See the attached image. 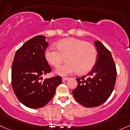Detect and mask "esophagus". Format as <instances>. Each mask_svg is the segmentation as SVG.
Returning a JSON list of instances; mask_svg holds the SVG:
<instances>
[{
    "label": "esophagus",
    "instance_id": "obj_1",
    "mask_svg": "<svg viewBox=\"0 0 130 130\" xmlns=\"http://www.w3.org/2000/svg\"><path fill=\"white\" fill-rule=\"evenodd\" d=\"M69 79V78H67V77H63L62 78V81L63 82H65V81H67V80Z\"/></svg>",
    "mask_w": 130,
    "mask_h": 130
}]
</instances>
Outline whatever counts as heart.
<instances>
[{
  "instance_id": "b5f03b06",
  "label": "heart",
  "mask_w": 130,
  "mask_h": 130,
  "mask_svg": "<svg viewBox=\"0 0 130 130\" xmlns=\"http://www.w3.org/2000/svg\"><path fill=\"white\" fill-rule=\"evenodd\" d=\"M57 50L48 48L45 52V58L52 66L58 67L65 60L67 62L55 70L57 75L66 76L78 71L86 73L91 70L96 63L97 51L95 46L87 41L75 38H68L55 43Z\"/></svg>"
}]
</instances>
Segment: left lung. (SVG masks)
Segmentation results:
<instances>
[{
  "mask_svg": "<svg viewBox=\"0 0 130 130\" xmlns=\"http://www.w3.org/2000/svg\"><path fill=\"white\" fill-rule=\"evenodd\" d=\"M97 51L96 62L85 76L77 78L78 86L72 91L80 104L85 107H95L106 102L114 89L117 69L110 52L99 40L95 41Z\"/></svg>",
  "mask_w": 130,
  "mask_h": 130,
  "instance_id": "8db88e82",
  "label": "left lung"
}]
</instances>
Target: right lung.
<instances>
[{
  "instance_id": "obj_1",
  "label": "right lung",
  "mask_w": 130,
  "mask_h": 130,
  "mask_svg": "<svg viewBox=\"0 0 130 130\" xmlns=\"http://www.w3.org/2000/svg\"><path fill=\"white\" fill-rule=\"evenodd\" d=\"M46 37L37 35L16 52L12 66V86L16 96L30 108H40L51 100L61 83L60 76L42 81V75L52 71L45 58Z\"/></svg>"
}]
</instances>
